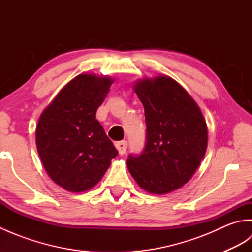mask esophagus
<instances>
[{"instance_id": "obj_1", "label": "esophagus", "mask_w": 252, "mask_h": 252, "mask_svg": "<svg viewBox=\"0 0 252 252\" xmlns=\"http://www.w3.org/2000/svg\"><path fill=\"white\" fill-rule=\"evenodd\" d=\"M116 148L118 149V152H119L120 155L126 154V147H127V142L126 141H120V142H116L115 144Z\"/></svg>"}]
</instances>
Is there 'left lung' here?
Listing matches in <instances>:
<instances>
[{
  "mask_svg": "<svg viewBox=\"0 0 252 252\" xmlns=\"http://www.w3.org/2000/svg\"><path fill=\"white\" fill-rule=\"evenodd\" d=\"M145 110L146 143L126 164L143 189L167 194L190 180L205 156L207 125L199 107L169 77L144 79L134 87Z\"/></svg>",
  "mask_w": 252,
  "mask_h": 252,
  "instance_id": "obj_1",
  "label": "left lung"
}]
</instances>
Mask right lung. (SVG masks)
<instances>
[{"instance_id": "1", "label": "right lung", "mask_w": 252, "mask_h": 252, "mask_svg": "<svg viewBox=\"0 0 252 252\" xmlns=\"http://www.w3.org/2000/svg\"><path fill=\"white\" fill-rule=\"evenodd\" d=\"M112 79L79 74L42 112L35 131L36 148L47 174L69 191L92 189L118 151L96 120Z\"/></svg>"}]
</instances>
